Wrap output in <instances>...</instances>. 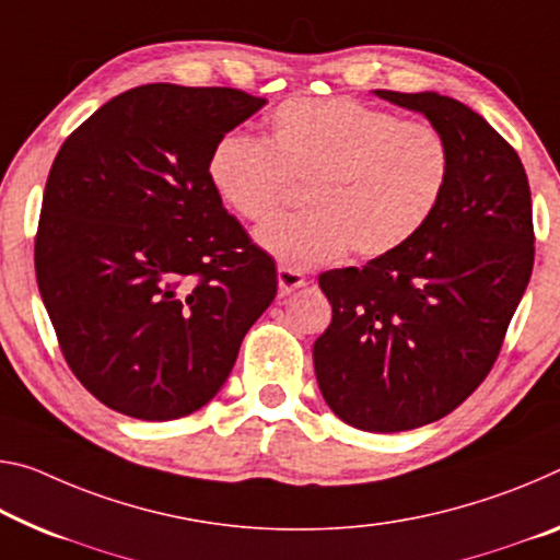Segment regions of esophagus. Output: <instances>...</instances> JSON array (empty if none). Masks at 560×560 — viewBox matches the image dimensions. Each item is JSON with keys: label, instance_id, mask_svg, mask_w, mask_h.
Segmentation results:
<instances>
[{"label": "esophagus", "instance_id": "1", "mask_svg": "<svg viewBox=\"0 0 560 560\" xmlns=\"http://www.w3.org/2000/svg\"><path fill=\"white\" fill-rule=\"evenodd\" d=\"M277 279H279V294L287 296L291 291L301 289L306 283V277L296 269H291V266H279L277 269Z\"/></svg>", "mask_w": 560, "mask_h": 560}]
</instances>
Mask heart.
Masks as SVG:
<instances>
[{
	"label": "heart",
	"instance_id": "heart-1",
	"mask_svg": "<svg viewBox=\"0 0 560 560\" xmlns=\"http://www.w3.org/2000/svg\"><path fill=\"white\" fill-rule=\"evenodd\" d=\"M451 147L423 119L349 96H299L269 117L264 141L229 135L209 156L219 199L266 224L304 186L308 211L273 221L259 242L291 266L378 259L423 232L451 182Z\"/></svg>",
	"mask_w": 560,
	"mask_h": 560
}]
</instances>
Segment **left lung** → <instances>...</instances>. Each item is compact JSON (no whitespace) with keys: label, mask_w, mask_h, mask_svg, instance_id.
Here are the masks:
<instances>
[{"label":"left lung","mask_w":560,"mask_h":560,"mask_svg":"<svg viewBox=\"0 0 560 560\" xmlns=\"http://www.w3.org/2000/svg\"><path fill=\"white\" fill-rule=\"evenodd\" d=\"M376 94L443 131L451 182L406 246L318 277L334 316L314 369L341 421L394 433L443 419L481 386L528 287L536 236L526 168L481 114L436 92Z\"/></svg>","instance_id":"1"}]
</instances>
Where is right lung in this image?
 <instances>
[{
  "mask_svg": "<svg viewBox=\"0 0 560 560\" xmlns=\"http://www.w3.org/2000/svg\"><path fill=\"white\" fill-rule=\"evenodd\" d=\"M264 104L232 86L129 89L49 168L39 294L72 374L114 411H199L277 296V264L209 182L211 149Z\"/></svg>",
  "mask_w": 560,
  "mask_h": 560,
  "instance_id": "1",
  "label": "right lung"
}]
</instances>
